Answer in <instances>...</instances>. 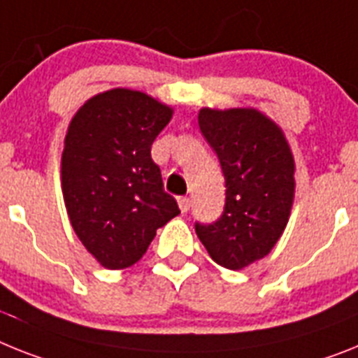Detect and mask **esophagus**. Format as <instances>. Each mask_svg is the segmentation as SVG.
I'll return each mask as SVG.
<instances>
[{"label":"esophagus","mask_w":358,"mask_h":358,"mask_svg":"<svg viewBox=\"0 0 358 358\" xmlns=\"http://www.w3.org/2000/svg\"><path fill=\"white\" fill-rule=\"evenodd\" d=\"M177 204H179V208H181V212L186 213V212H188V210H190L192 201L188 199V197H179V199H177Z\"/></svg>","instance_id":"34e87169"}]
</instances>
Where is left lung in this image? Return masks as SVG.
<instances>
[{"mask_svg": "<svg viewBox=\"0 0 358 358\" xmlns=\"http://www.w3.org/2000/svg\"><path fill=\"white\" fill-rule=\"evenodd\" d=\"M199 128L221 163L226 201L215 222H195V234L217 264L243 270L266 257L288 224L292 150L282 130L253 108H203Z\"/></svg>", "mask_w": 358, "mask_h": 358, "instance_id": "1", "label": "left lung"}]
</instances>
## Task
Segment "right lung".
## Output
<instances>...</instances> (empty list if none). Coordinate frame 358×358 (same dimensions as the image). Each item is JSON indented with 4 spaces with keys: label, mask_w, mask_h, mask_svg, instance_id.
Returning <instances> with one entry per match:
<instances>
[{
    "label": "right lung",
    "mask_w": 358,
    "mask_h": 358,
    "mask_svg": "<svg viewBox=\"0 0 358 358\" xmlns=\"http://www.w3.org/2000/svg\"><path fill=\"white\" fill-rule=\"evenodd\" d=\"M172 114L143 92L114 88L88 99L70 121L63 199L79 241L108 270L136 264L157 228L181 213L150 155Z\"/></svg>",
    "instance_id": "add662e5"
}]
</instances>
